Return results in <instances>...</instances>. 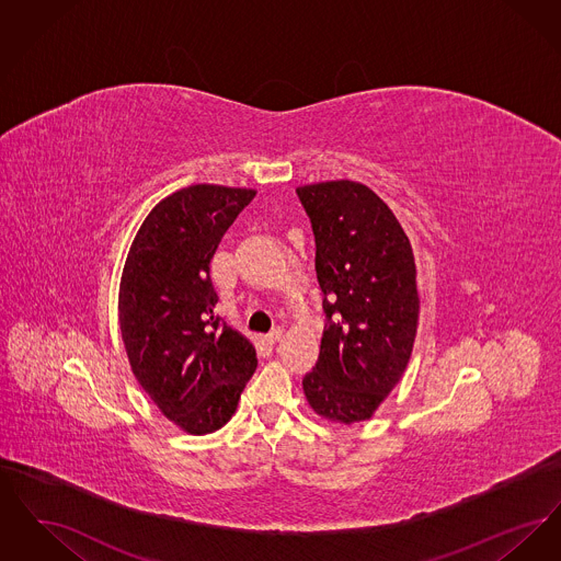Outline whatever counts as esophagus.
Segmentation results:
<instances>
[{
    "mask_svg": "<svg viewBox=\"0 0 561 561\" xmlns=\"http://www.w3.org/2000/svg\"><path fill=\"white\" fill-rule=\"evenodd\" d=\"M282 334H284V330H282V328H273V330L268 332L267 336H265V341H267L268 345H275V343H279V341H282Z\"/></svg>",
    "mask_w": 561,
    "mask_h": 561,
    "instance_id": "esophagus-1",
    "label": "esophagus"
}]
</instances>
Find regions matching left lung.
Here are the masks:
<instances>
[{
  "mask_svg": "<svg viewBox=\"0 0 561 561\" xmlns=\"http://www.w3.org/2000/svg\"><path fill=\"white\" fill-rule=\"evenodd\" d=\"M296 193L316 233V268L330 320L302 391L323 421L362 423L396 389L412 355L421 313L414 252L373 188L325 181Z\"/></svg>",
  "mask_w": 561,
  "mask_h": 561,
  "instance_id": "8db88e82",
  "label": "left lung"
}]
</instances>
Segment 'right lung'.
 Returning a JSON list of instances; mask_svg holds the SVG:
<instances>
[{
	"mask_svg": "<svg viewBox=\"0 0 561 561\" xmlns=\"http://www.w3.org/2000/svg\"><path fill=\"white\" fill-rule=\"evenodd\" d=\"M254 188L191 185L163 197L136 231L117 318L133 374L188 435L225 427L256 370V348L214 318L210 261Z\"/></svg>",
	"mask_w": 561,
	"mask_h": 561,
	"instance_id": "1",
	"label": "right lung"
}]
</instances>
